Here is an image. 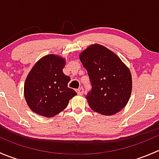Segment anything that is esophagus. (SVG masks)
I'll list each match as a JSON object with an SVG mask.
<instances>
[{
	"mask_svg": "<svg viewBox=\"0 0 159 159\" xmlns=\"http://www.w3.org/2000/svg\"><path fill=\"white\" fill-rule=\"evenodd\" d=\"M76 92L78 95H81L84 93V89H83V88H80V89L76 90Z\"/></svg>",
	"mask_w": 159,
	"mask_h": 159,
	"instance_id": "34e87169",
	"label": "esophagus"
}]
</instances>
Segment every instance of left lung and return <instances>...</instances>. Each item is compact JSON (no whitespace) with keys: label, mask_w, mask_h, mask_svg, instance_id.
<instances>
[{"label":"left lung","mask_w":159,"mask_h":159,"mask_svg":"<svg viewBox=\"0 0 159 159\" xmlns=\"http://www.w3.org/2000/svg\"><path fill=\"white\" fill-rule=\"evenodd\" d=\"M92 89L86 99L94 111L113 115L125 107L131 97L132 78L129 68L105 46L91 44L79 54Z\"/></svg>","instance_id":"1"}]
</instances>
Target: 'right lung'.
Instances as JSON below:
<instances>
[{"mask_svg": "<svg viewBox=\"0 0 159 159\" xmlns=\"http://www.w3.org/2000/svg\"><path fill=\"white\" fill-rule=\"evenodd\" d=\"M65 59L48 54L35 63L25 80L24 94L30 110L52 118L66 108L77 93L68 88L70 77L63 73Z\"/></svg>", "mask_w": 159, "mask_h": 159, "instance_id": "obj_1", "label": "right lung"}]
</instances>
